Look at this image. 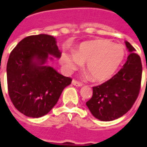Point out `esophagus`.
<instances>
[{
    "label": "esophagus",
    "instance_id": "1",
    "mask_svg": "<svg viewBox=\"0 0 147 147\" xmlns=\"http://www.w3.org/2000/svg\"><path fill=\"white\" fill-rule=\"evenodd\" d=\"M72 84H73L74 86H82L83 85V83H80L79 81H77L76 80H72Z\"/></svg>",
    "mask_w": 147,
    "mask_h": 147
}]
</instances>
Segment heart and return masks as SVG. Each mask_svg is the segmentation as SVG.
Masks as SVG:
<instances>
[{
    "label": "heart",
    "instance_id": "b5f03b06",
    "mask_svg": "<svg viewBox=\"0 0 147 147\" xmlns=\"http://www.w3.org/2000/svg\"><path fill=\"white\" fill-rule=\"evenodd\" d=\"M125 55L123 46L107 40L83 42L76 53L64 55L63 63L69 70H76L86 63V70L94 81L109 79L120 67Z\"/></svg>",
    "mask_w": 147,
    "mask_h": 147
}]
</instances>
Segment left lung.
<instances>
[{"instance_id":"left-lung-1","label":"left lung","mask_w":147,"mask_h":147,"mask_svg":"<svg viewBox=\"0 0 147 147\" xmlns=\"http://www.w3.org/2000/svg\"><path fill=\"white\" fill-rule=\"evenodd\" d=\"M125 44L130 52L125 64L110 80L94 86L92 98L86 103L93 116L102 121L122 117L139 96L142 71L141 58L129 42Z\"/></svg>"}]
</instances>
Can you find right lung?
I'll return each mask as SVG.
<instances>
[{
    "label": "right lung",
    "instance_id": "add662e5",
    "mask_svg": "<svg viewBox=\"0 0 147 147\" xmlns=\"http://www.w3.org/2000/svg\"><path fill=\"white\" fill-rule=\"evenodd\" d=\"M49 54L60 58L56 38L48 34L26 37L15 47L7 63L8 95L15 108L25 116L38 118L53 108L71 78L43 66Z\"/></svg>",
    "mask_w": 147,
    "mask_h": 147
}]
</instances>
